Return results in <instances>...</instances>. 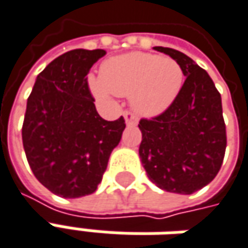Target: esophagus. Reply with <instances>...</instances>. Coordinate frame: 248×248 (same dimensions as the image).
Listing matches in <instances>:
<instances>
[{"instance_id": "1", "label": "esophagus", "mask_w": 248, "mask_h": 248, "mask_svg": "<svg viewBox=\"0 0 248 248\" xmlns=\"http://www.w3.org/2000/svg\"><path fill=\"white\" fill-rule=\"evenodd\" d=\"M124 122L127 126H136L137 124V118L136 115H133L132 112H129V111H124Z\"/></svg>"}]
</instances>
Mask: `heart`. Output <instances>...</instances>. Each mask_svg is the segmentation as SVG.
<instances>
[{"label": "heart", "mask_w": 248, "mask_h": 248, "mask_svg": "<svg viewBox=\"0 0 248 248\" xmlns=\"http://www.w3.org/2000/svg\"><path fill=\"white\" fill-rule=\"evenodd\" d=\"M184 81L181 65L171 57L132 52L106 60L100 75H90L89 88L98 98L130 96L133 109L145 116L166 111Z\"/></svg>", "instance_id": "obj_1"}]
</instances>
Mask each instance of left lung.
<instances>
[{"instance_id":"obj_1","label":"left lung","mask_w":248,"mask_h":248,"mask_svg":"<svg viewBox=\"0 0 248 248\" xmlns=\"http://www.w3.org/2000/svg\"><path fill=\"white\" fill-rule=\"evenodd\" d=\"M169 55L186 77L178 96L165 112L141 119L139 155L152 183L167 192L191 195L218 174L226 148L221 94L206 70L171 47Z\"/></svg>"}]
</instances>
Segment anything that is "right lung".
I'll return each mask as SVG.
<instances>
[{
	"mask_svg": "<svg viewBox=\"0 0 248 248\" xmlns=\"http://www.w3.org/2000/svg\"><path fill=\"white\" fill-rule=\"evenodd\" d=\"M106 50L74 49L56 57L38 74L23 122L22 139L39 183L62 198L93 193L101 183L124 119L98 115L88 78Z\"/></svg>",
	"mask_w": 248,
	"mask_h": 248,
	"instance_id": "obj_1",
	"label": "right lung"
}]
</instances>
